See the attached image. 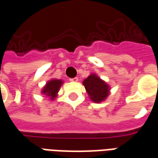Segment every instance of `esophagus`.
Listing matches in <instances>:
<instances>
[{"instance_id":"esophagus-1","label":"esophagus","mask_w":158,"mask_h":158,"mask_svg":"<svg viewBox=\"0 0 158 158\" xmlns=\"http://www.w3.org/2000/svg\"><path fill=\"white\" fill-rule=\"evenodd\" d=\"M70 82H77L78 81V78H73V79H69Z\"/></svg>"}]
</instances>
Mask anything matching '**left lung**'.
Segmentation results:
<instances>
[{"label":"left lung","instance_id":"left-lung-1","mask_svg":"<svg viewBox=\"0 0 158 158\" xmlns=\"http://www.w3.org/2000/svg\"><path fill=\"white\" fill-rule=\"evenodd\" d=\"M83 85H85L89 97L94 102H104L109 96L110 86L96 73H91L84 79Z\"/></svg>","mask_w":158,"mask_h":158}]
</instances>
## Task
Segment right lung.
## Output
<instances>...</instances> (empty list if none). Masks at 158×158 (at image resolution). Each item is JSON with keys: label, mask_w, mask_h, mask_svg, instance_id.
I'll return each instance as SVG.
<instances>
[{"label": "right lung", "mask_w": 158, "mask_h": 158, "mask_svg": "<svg viewBox=\"0 0 158 158\" xmlns=\"http://www.w3.org/2000/svg\"><path fill=\"white\" fill-rule=\"evenodd\" d=\"M62 84H63V81H62V79H51L43 87V89L41 90V94L48 96L49 99L53 101L57 96L59 89L61 88Z\"/></svg>", "instance_id": "add662e5"}]
</instances>
